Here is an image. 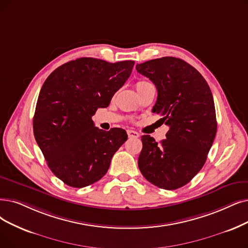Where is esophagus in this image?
<instances>
[{
  "label": "esophagus",
  "mask_w": 248,
  "mask_h": 248,
  "mask_svg": "<svg viewBox=\"0 0 248 248\" xmlns=\"http://www.w3.org/2000/svg\"><path fill=\"white\" fill-rule=\"evenodd\" d=\"M127 134L129 137H132V138H137L140 137V133L134 131V130H127Z\"/></svg>",
  "instance_id": "obj_1"
}]
</instances>
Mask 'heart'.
<instances>
[{"instance_id": "heart-1", "label": "heart", "mask_w": 248, "mask_h": 248, "mask_svg": "<svg viewBox=\"0 0 248 248\" xmlns=\"http://www.w3.org/2000/svg\"><path fill=\"white\" fill-rule=\"evenodd\" d=\"M145 83H147V82H146V81H138V82L136 83V85H135V86H136V90H138V88H140V86H142V85L145 84Z\"/></svg>"}]
</instances>
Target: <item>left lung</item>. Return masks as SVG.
<instances>
[{
  "label": "left lung",
  "instance_id": "8db88e82",
  "mask_svg": "<svg viewBox=\"0 0 248 248\" xmlns=\"http://www.w3.org/2000/svg\"><path fill=\"white\" fill-rule=\"evenodd\" d=\"M157 91L153 112L169 126L158 143L142 135L138 167L154 185L174 190L186 185L203 167L217 132L211 88L194 67L181 59L163 57L137 64Z\"/></svg>",
  "mask_w": 248,
  "mask_h": 248
}]
</instances>
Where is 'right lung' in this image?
I'll list each match as a JSON object with an SVG mask.
<instances>
[{
  "instance_id": "1",
  "label": "right lung",
  "mask_w": 248,
  "mask_h": 248,
  "mask_svg": "<svg viewBox=\"0 0 248 248\" xmlns=\"http://www.w3.org/2000/svg\"><path fill=\"white\" fill-rule=\"evenodd\" d=\"M133 66L134 61L79 58L46 79L37 98L33 133L48 168L65 184L82 188L100 180L127 140L124 129H98L92 117L98 108L108 106Z\"/></svg>"
}]
</instances>
